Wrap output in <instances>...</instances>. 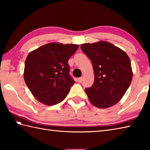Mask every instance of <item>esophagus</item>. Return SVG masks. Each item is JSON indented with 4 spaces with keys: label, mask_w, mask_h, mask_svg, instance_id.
Masks as SVG:
<instances>
[{
    "label": "esophagus",
    "mask_w": 150,
    "mask_h": 150,
    "mask_svg": "<svg viewBox=\"0 0 150 150\" xmlns=\"http://www.w3.org/2000/svg\"><path fill=\"white\" fill-rule=\"evenodd\" d=\"M77 81L79 82H81L82 81V77H79L77 79Z\"/></svg>",
    "instance_id": "1"
}]
</instances>
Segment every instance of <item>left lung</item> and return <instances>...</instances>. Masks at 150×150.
Segmentation results:
<instances>
[{"mask_svg": "<svg viewBox=\"0 0 150 150\" xmlns=\"http://www.w3.org/2000/svg\"><path fill=\"white\" fill-rule=\"evenodd\" d=\"M81 47L93 68V84L85 89L89 100L98 108L113 106L123 97L132 81L128 55L119 47L103 40L82 44Z\"/></svg>", "mask_w": 150, "mask_h": 150, "instance_id": "1", "label": "left lung"}]
</instances>
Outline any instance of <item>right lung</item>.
Instances as JSON below:
<instances>
[{"mask_svg":"<svg viewBox=\"0 0 150 150\" xmlns=\"http://www.w3.org/2000/svg\"><path fill=\"white\" fill-rule=\"evenodd\" d=\"M79 46L52 42L28 55L24 79L31 93L41 103L53 106L66 97L75 83L69 74L68 60Z\"/></svg>","mask_w":150,"mask_h":150,"instance_id":"1","label":"right lung"}]
</instances>
